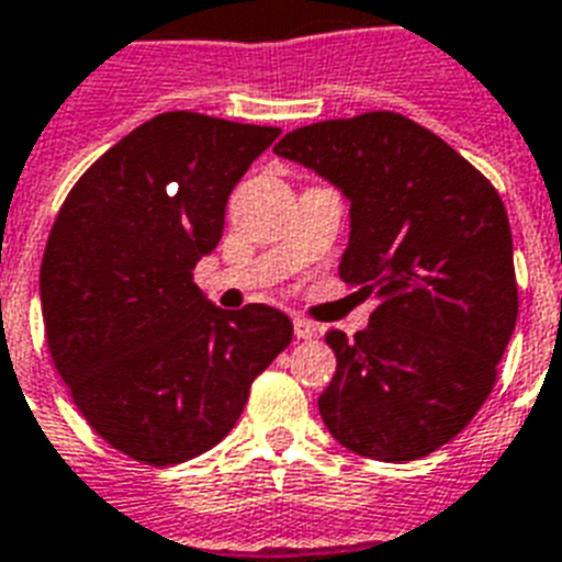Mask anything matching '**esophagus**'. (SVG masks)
Returning <instances> with one entry per match:
<instances>
[{
  "label": "esophagus",
  "instance_id": "esophagus-1",
  "mask_svg": "<svg viewBox=\"0 0 562 562\" xmlns=\"http://www.w3.org/2000/svg\"><path fill=\"white\" fill-rule=\"evenodd\" d=\"M317 331H321V328L314 326L312 321H305V317H294L296 340H312V337H317Z\"/></svg>",
  "mask_w": 562,
  "mask_h": 562
}]
</instances>
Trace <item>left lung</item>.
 I'll list each match as a JSON object with an SVG mask.
<instances>
[{"label": "left lung", "instance_id": "8db88e82", "mask_svg": "<svg viewBox=\"0 0 562 562\" xmlns=\"http://www.w3.org/2000/svg\"><path fill=\"white\" fill-rule=\"evenodd\" d=\"M273 153L349 199L340 280L378 296L317 401L352 453L413 462L471 424L517 326L514 241L494 184L439 135L395 112L289 132Z\"/></svg>", "mask_w": 562, "mask_h": 562}]
</instances>
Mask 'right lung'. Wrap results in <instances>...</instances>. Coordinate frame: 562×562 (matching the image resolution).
<instances>
[{"label": "right lung", "mask_w": 562, "mask_h": 562, "mask_svg": "<svg viewBox=\"0 0 562 562\" xmlns=\"http://www.w3.org/2000/svg\"><path fill=\"white\" fill-rule=\"evenodd\" d=\"M277 135L164 112L100 155L54 218L45 340L91 430L130 459L164 468L218 445L291 344L282 312H225L193 282L222 239L227 195Z\"/></svg>", "instance_id": "1"}]
</instances>
